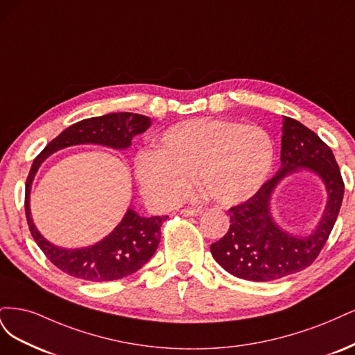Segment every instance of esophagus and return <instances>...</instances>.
Returning <instances> with one entry per match:
<instances>
[{
  "instance_id": "obj_1",
  "label": "esophagus",
  "mask_w": 355,
  "mask_h": 355,
  "mask_svg": "<svg viewBox=\"0 0 355 355\" xmlns=\"http://www.w3.org/2000/svg\"><path fill=\"white\" fill-rule=\"evenodd\" d=\"M202 212H203V209H200V208H187V209H182L181 211V214L184 215V216H198Z\"/></svg>"
}]
</instances>
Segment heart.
Here are the masks:
<instances>
[{"mask_svg": "<svg viewBox=\"0 0 355 355\" xmlns=\"http://www.w3.org/2000/svg\"><path fill=\"white\" fill-rule=\"evenodd\" d=\"M274 157L272 137L258 125L189 119L164 131L155 152L139 155L135 178L148 200L171 208L186 196L194 174L205 196L228 207L266 184Z\"/></svg>", "mask_w": 355, "mask_h": 355, "instance_id": "1", "label": "heart"}]
</instances>
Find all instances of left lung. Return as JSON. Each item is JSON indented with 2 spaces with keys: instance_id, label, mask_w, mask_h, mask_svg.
Listing matches in <instances>:
<instances>
[{
  "instance_id": "1",
  "label": "left lung",
  "mask_w": 355,
  "mask_h": 355,
  "mask_svg": "<svg viewBox=\"0 0 355 355\" xmlns=\"http://www.w3.org/2000/svg\"><path fill=\"white\" fill-rule=\"evenodd\" d=\"M280 162L276 175L252 198L230 209V228L211 245L214 259L239 279L271 282L311 266L338 218L344 181L336 159L315 132L289 116H283L282 123ZM301 170L322 180L327 205L311 234L293 235L273 220L270 200L279 182Z\"/></svg>"
}]
</instances>
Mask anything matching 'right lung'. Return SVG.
<instances>
[{
    "label": "right lung",
    "instance_id": "right-lung-1",
    "mask_svg": "<svg viewBox=\"0 0 355 355\" xmlns=\"http://www.w3.org/2000/svg\"><path fill=\"white\" fill-rule=\"evenodd\" d=\"M150 127V119L131 112H116L79 121L62 131L33 161L26 180L25 211L31 234L53 264L72 277L88 282H112L140 270L150 259L161 242V225L166 216H141L132 205L119 224L96 242L84 248L67 249L51 243L37 228L31 212L32 182L49 156L67 147L81 144L105 146L127 150L135 135Z\"/></svg>",
    "mask_w": 355,
    "mask_h": 355
}]
</instances>
